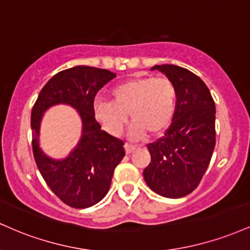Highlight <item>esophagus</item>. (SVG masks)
<instances>
[{
    "label": "esophagus",
    "instance_id": "1",
    "mask_svg": "<svg viewBox=\"0 0 250 250\" xmlns=\"http://www.w3.org/2000/svg\"><path fill=\"white\" fill-rule=\"evenodd\" d=\"M125 154L129 155V154H131V152H133V151H135V150H136V146H130V144L125 143Z\"/></svg>",
    "mask_w": 250,
    "mask_h": 250
}]
</instances>
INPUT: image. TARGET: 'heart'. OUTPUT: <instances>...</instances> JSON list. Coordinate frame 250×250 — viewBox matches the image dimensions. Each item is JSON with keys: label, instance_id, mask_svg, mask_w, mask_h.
<instances>
[{"label": "heart", "instance_id": "1", "mask_svg": "<svg viewBox=\"0 0 250 250\" xmlns=\"http://www.w3.org/2000/svg\"><path fill=\"white\" fill-rule=\"evenodd\" d=\"M176 98V87L167 78H134L113 89L112 101L96 100L94 116L108 134L119 136L130 114V136L138 140L146 133L157 135L169 127Z\"/></svg>", "mask_w": 250, "mask_h": 250}]
</instances>
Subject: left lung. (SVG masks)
<instances>
[{
    "instance_id": "8db88e82",
    "label": "left lung",
    "mask_w": 250,
    "mask_h": 250,
    "mask_svg": "<svg viewBox=\"0 0 250 250\" xmlns=\"http://www.w3.org/2000/svg\"><path fill=\"white\" fill-rule=\"evenodd\" d=\"M176 87V110L164 136L148 144L146 183L165 198L185 197L199 185L215 146V104L208 87L177 65H155Z\"/></svg>"
}]
</instances>
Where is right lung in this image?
<instances>
[{
  "mask_svg": "<svg viewBox=\"0 0 250 250\" xmlns=\"http://www.w3.org/2000/svg\"><path fill=\"white\" fill-rule=\"evenodd\" d=\"M115 77L113 72L91 66L67 68L47 81L32 107V151L39 172L53 193L74 208H87L104 199L114 170L125 155L123 141L101 130L93 106L96 93ZM60 103L77 109L83 133L67 158L53 160L39 148V128L42 114Z\"/></svg>",
  "mask_w": 250,
  "mask_h": 250,
  "instance_id": "right-lung-1",
  "label": "right lung"
}]
</instances>
